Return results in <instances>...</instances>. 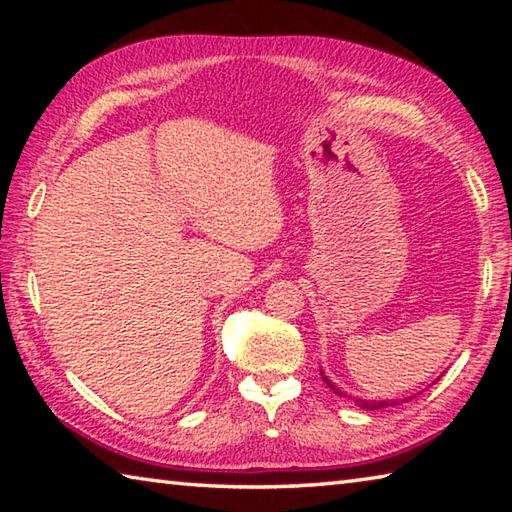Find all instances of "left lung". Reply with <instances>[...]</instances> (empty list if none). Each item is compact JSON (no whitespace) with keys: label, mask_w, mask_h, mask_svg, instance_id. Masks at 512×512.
<instances>
[{"label":"left lung","mask_w":512,"mask_h":512,"mask_svg":"<svg viewBox=\"0 0 512 512\" xmlns=\"http://www.w3.org/2000/svg\"><path fill=\"white\" fill-rule=\"evenodd\" d=\"M323 379L327 381L329 386H332V381H329L327 377H323ZM332 388H334V386H332ZM334 391H336V388H334ZM336 393L341 395V391H336ZM354 402H357V404L361 406V409H370V411H372V409H381V406H386V404H388V402H366V400H354Z\"/></svg>","instance_id":"1"}]
</instances>
